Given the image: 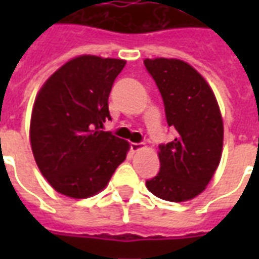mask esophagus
<instances>
[{
  "label": "esophagus",
  "mask_w": 259,
  "mask_h": 259,
  "mask_svg": "<svg viewBox=\"0 0 259 259\" xmlns=\"http://www.w3.org/2000/svg\"><path fill=\"white\" fill-rule=\"evenodd\" d=\"M143 146H141L140 143H130V151L132 152H137L140 151Z\"/></svg>",
  "instance_id": "esophagus-1"
}]
</instances>
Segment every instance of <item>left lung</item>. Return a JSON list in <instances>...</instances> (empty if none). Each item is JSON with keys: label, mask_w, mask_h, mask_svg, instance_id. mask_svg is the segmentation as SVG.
<instances>
[{"label": "left lung", "mask_w": 259, "mask_h": 259, "mask_svg": "<svg viewBox=\"0 0 259 259\" xmlns=\"http://www.w3.org/2000/svg\"><path fill=\"white\" fill-rule=\"evenodd\" d=\"M162 96L174 141L159 146L161 169L146 186L172 202L194 198L205 190L221 162L223 122L213 91L193 66L180 59L144 61Z\"/></svg>", "instance_id": "8db88e82"}]
</instances>
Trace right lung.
Returning a JSON list of instances; mask_svg holds the SVG:
<instances>
[{
	"label": "right lung",
	"instance_id": "add662e5",
	"mask_svg": "<svg viewBox=\"0 0 259 259\" xmlns=\"http://www.w3.org/2000/svg\"><path fill=\"white\" fill-rule=\"evenodd\" d=\"M123 59L81 55L51 74L38 91L30 144L42 176L55 190L87 198L108 185L129 143L102 132L111 119L108 97Z\"/></svg>",
	"mask_w": 259,
	"mask_h": 259
}]
</instances>
